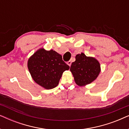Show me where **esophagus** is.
<instances>
[{
    "instance_id": "1",
    "label": "esophagus",
    "mask_w": 129,
    "mask_h": 129,
    "mask_svg": "<svg viewBox=\"0 0 129 129\" xmlns=\"http://www.w3.org/2000/svg\"><path fill=\"white\" fill-rule=\"evenodd\" d=\"M67 63H68V64L69 65V66H71V64H72V61L69 60V61H68V62H67Z\"/></svg>"
}]
</instances>
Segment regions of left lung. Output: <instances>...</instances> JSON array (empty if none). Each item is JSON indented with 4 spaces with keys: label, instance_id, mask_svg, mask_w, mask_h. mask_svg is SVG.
I'll return each mask as SVG.
<instances>
[{
    "label": "left lung",
    "instance_id": "obj_1",
    "mask_svg": "<svg viewBox=\"0 0 129 129\" xmlns=\"http://www.w3.org/2000/svg\"><path fill=\"white\" fill-rule=\"evenodd\" d=\"M76 61L72 63L70 70L77 85L82 86L90 83L100 72L99 61L93 57H87L82 53L76 56Z\"/></svg>",
    "mask_w": 129,
    "mask_h": 129
}]
</instances>
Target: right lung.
Wrapping results in <instances>:
<instances>
[{
	"mask_svg": "<svg viewBox=\"0 0 129 129\" xmlns=\"http://www.w3.org/2000/svg\"><path fill=\"white\" fill-rule=\"evenodd\" d=\"M27 66L33 80L46 89L56 87L61 75L70 67L55 51L38 50L28 60Z\"/></svg>",
	"mask_w": 129,
	"mask_h": 129,
	"instance_id": "obj_1",
	"label": "right lung"
}]
</instances>
